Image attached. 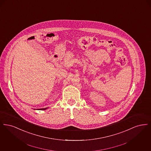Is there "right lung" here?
Here are the masks:
<instances>
[{
	"label": "right lung",
	"mask_w": 151,
	"mask_h": 151,
	"mask_svg": "<svg viewBox=\"0 0 151 151\" xmlns=\"http://www.w3.org/2000/svg\"><path fill=\"white\" fill-rule=\"evenodd\" d=\"M46 109H47V108H42V109H38V110H46Z\"/></svg>",
	"instance_id": "1"
}]
</instances>
